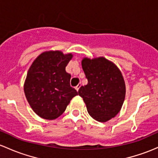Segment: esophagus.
<instances>
[{
    "label": "esophagus",
    "mask_w": 158,
    "mask_h": 158,
    "mask_svg": "<svg viewBox=\"0 0 158 158\" xmlns=\"http://www.w3.org/2000/svg\"><path fill=\"white\" fill-rule=\"evenodd\" d=\"M80 87H81V84H79L77 86H76V88H75V89H76V90L78 92V91H79V88H80Z\"/></svg>",
    "instance_id": "34e87169"
}]
</instances>
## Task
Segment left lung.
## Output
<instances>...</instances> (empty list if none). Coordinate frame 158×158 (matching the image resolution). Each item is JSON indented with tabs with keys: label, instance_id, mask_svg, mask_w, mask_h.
<instances>
[{
	"label": "left lung",
	"instance_id": "1",
	"mask_svg": "<svg viewBox=\"0 0 158 158\" xmlns=\"http://www.w3.org/2000/svg\"><path fill=\"white\" fill-rule=\"evenodd\" d=\"M82 66L88 84L79 89V96L93 119L106 122L118 114L124 102L126 85L122 73L104 57L84 58Z\"/></svg>",
	"mask_w": 158,
	"mask_h": 158
}]
</instances>
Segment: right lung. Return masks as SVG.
Masks as SVG:
<instances>
[{"mask_svg": "<svg viewBox=\"0 0 158 158\" xmlns=\"http://www.w3.org/2000/svg\"><path fill=\"white\" fill-rule=\"evenodd\" d=\"M72 57V54L48 51L40 54L29 68L24 92L31 109L39 117L46 119L57 118L78 94L70 86L71 75L66 72V66Z\"/></svg>", "mask_w": 158, "mask_h": 158, "instance_id": "obj_1", "label": "right lung"}]
</instances>
